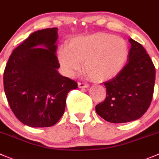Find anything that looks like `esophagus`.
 I'll use <instances>...</instances> for the list:
<instances>
[{
    "label": "esophagus",
    "mask_w": 159,
    "mask_h": 159,
    "mask_svg": "<svg viewBox=\"0 0 159 159\" xmlns=\"http://www.w3.org/2000/svg\"><path fill=\"white\" fill-rule=\"evenodd\" d=\"M78 88H80V89H85V88H88L89 86L87 83H83V82H78Z\"/></svg>",
    "instance_id": "esophagus-1"
}]
</instances>
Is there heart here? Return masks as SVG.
<instances>
[{"label": "heart", "instance_id": "b5f03b06", "mask_svg": "<svg viewBox=\"0 0 159 159\" xmlns=\"http://www.w3.org/2000/svg\"><path fill=\"white\" fill-rule=\"evenodd\" d=\"M67 48L60 49L58 58L67 73L74 74L81 67L95 81H104L116 76L128 59L130 50L124 39L112 34L97 32L75 37Z\"/></svg>", "mask_w": 159, "mask_h": 159}]
</instances>
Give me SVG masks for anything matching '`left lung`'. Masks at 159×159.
<instances>
[{"mask_svg": "<svg viewBox=\"0 0 159 159\" xmlns=\"http://www.w3.org/2000/svg\"><path fill=\"white\" fill-rule=\"evenodd\" d=\"M131 45L127 63L120 73L104 82L105 100L95 111L112 124L130 122L142 116L152 102L155 81V67L144 47L135 40Z\"/></svg>", "mask_w": 159, "mask_h": 159, "instance_id": "obj_1", "label": "left lung"}]
</instances>
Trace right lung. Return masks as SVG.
I'll use <instances>...</instances> for the list:
<instances>
[{
    "mask_svg": "<svg viewBox=\"0 0 159 159\" xmlns=\"http://www.w3.org/2000/svg\"><path fill=\"white\" fill-rule=\"evenodd\" d=\"M57 29L31 34L14 50L4 72V89L18 120L32 127H52L65 110L76 81L60 75L56 55Z\"/></svg>",
    "mask_w": 159,
    "mask_h": 159,
    "instance_id": "1",
    "label": "right lung"
}]
</instances>
